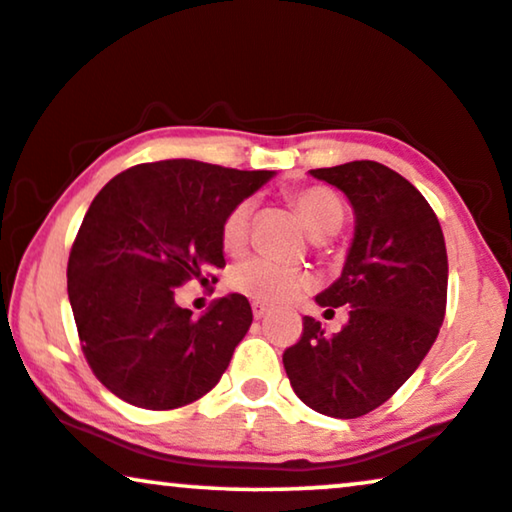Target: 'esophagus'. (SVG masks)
Masks as SVG:
<instances>
[{
	"label": "esophagus",
	"instance_id": "esophagus-1",
	"mask_svg": "<svg viewBox=\"0 0 512 512\" xmlns=\"http://www.w3.org/2000/svg\"><path fill=\"white\" fill-rule=\"evenodd\" d=\"M252 314H255V319H262L264 314H269V307L264 302H252Z\"/></svg>",
	"mask_w": 512,
	"mask_h": 512
}]
</instances>
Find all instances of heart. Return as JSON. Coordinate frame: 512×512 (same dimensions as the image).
Returning a JSON list of instances; mask_svg holds the SVG:
<instances>
[{
	"mask_svg": "<svg viewBox=\"0 0 512 512\" xmlns=\"http://www.w3.org/2000/svg\"><path fill=\"white\" fill-rule=\"evenodd\" d=\"M288 198L304 226L309 229V234L316 238L338 234L342 224H345V203H342V198L333 189H326V186H304V189L290 191ZM250 219V200H241V203H236L234 208L226 212L219 236H222V248L229 255H238L248 245ZM309 281L312 278H309L307 269L286 267V264H276L264 260V257L243 262L231 274V288L264 304L288 302L290 297H295L300 290L307 288Z\"/></svg>",
	"mask_w": 512,
	"mask_h": 512,
	"instance_id": "b5f03b06",
	"label": "heart"
}]
</instances>
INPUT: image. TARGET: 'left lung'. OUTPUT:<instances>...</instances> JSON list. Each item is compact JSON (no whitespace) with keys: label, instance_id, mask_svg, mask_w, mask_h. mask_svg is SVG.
I'll use <instances>...</instances> for the list:
<instances>
[{"label":"left lung","instance_id":"8db88e82","mask_svg":"<svg viewBox=\"0 0 512 512\" xmlns=\"http://www.w3.org/2000/svg\"><path fill=\"white\" fill-rule=\"evenodd\" d=\"M345 193L354 241L345 267L316 302L349 307L340 333L304 316L283 352L290 385L309 409L359 418L385 404L430 352L446 312L449 262L442 226L411 181L373 160L309 170Z\"/></svg>","mask_w":512,"mask_h":512}]
</instances>
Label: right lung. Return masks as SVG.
<instances>
[{
    "instance_id": "1",
    "label": "right lung",
    "mask_w": 512,
    "mask_h": 512,
    "mask_svg": "<svg viewBox=\"0 0 512 512\" xmlns=\"http://www.w3.org/2000/svg\"><path fill=\"white\" fill-rule=\"evenodd\" d=\"M271 177L160 160L120 172L92 200L68 257V297L84 359L115 397L167 411L219 383L252 323L248 297H219L193 319L174 293L224 267L226 212Z\"/></svg>"
}]
</instances>
